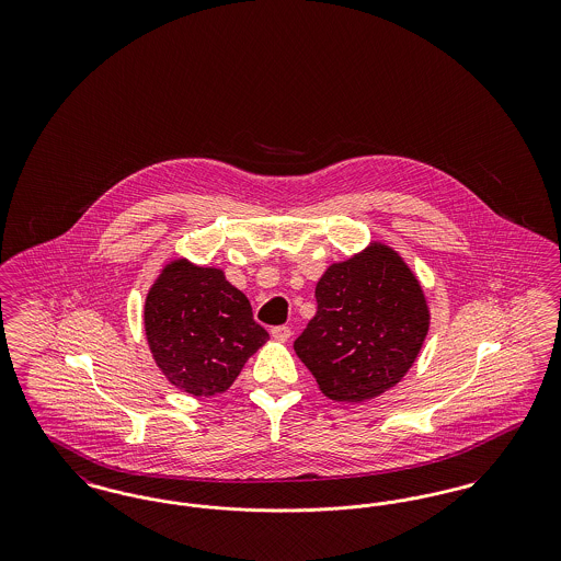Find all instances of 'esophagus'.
<instances>
[{"label":"esophagus","instance_id":"1","mask_svg":"<svg viewBox=\"0 0 561 561\" xmlns=\"http://www.w3.org/2000/svg\"><path fill=\"white\" fill-rule=\"evenodd\" d=\"M290 334H293V330H290L288 325H273V328H271V336H273L275 341L286 343V341L290 339Z\"/></svg>","mask_w":561,"mask_h":561}]
</instances>
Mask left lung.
I'll list each match as a JSON object with an SVG mask.
<instances>
[{
	"label": "left lung",
	"mask_w": 561,
	"mask_h": 561,
	"mask_svg": "<svg viewBox=\"0 0 561 561\" xmlns=\"http://www.w3.org/2000/svg\"><path fill=\"white\" fill-rule=\"evenodd\" d=\"M318 313L294 351L330 400H373L412 368L428 332V307L400 254L373 243L325 268Z\"/></svg>",
	"instance_id": "1"
}]
</instances>
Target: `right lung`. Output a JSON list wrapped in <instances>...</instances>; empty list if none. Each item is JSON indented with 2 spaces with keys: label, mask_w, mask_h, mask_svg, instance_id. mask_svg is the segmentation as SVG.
<instances>
[{
  "label": "right lung",
  "mask_w": 561,
  "mask_h": 561,
  "mask_svg": "<svg viewBox=\"0 0 561 561\" xmlns=\"http://www.w3.org/2000/svg\"><path fill=\"white\" fill-rule=\"evenodd\" d=\"M145 332L163 376L195 398L227 391L268 339L245 294L220 268L187 259L161 268L145 300Z\"/></svg>",
  "instance_id": "obj_1"
}]
</instances>
